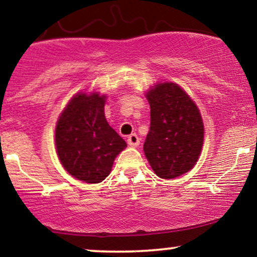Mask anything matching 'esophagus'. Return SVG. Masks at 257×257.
I'll use <instances>...</instances> for the list:
<instances>
[{
	"instance_id": "1",
	"label": "esophagus",
	"mask_w": 257,
	"mask_h": 257,
	"mask_svg": "<svg viewBox=\"0 0 257 257\" xmlns=\"http://www.w3.org/2000/svg\"><path fill=\"white\" fill-rule=\"evenodd\" d=\"M128 144L131 145L132 147H137L139 146V144H140V139H139V137L137 134H131L128 137Z\"/></svg>"
}]
</instances>
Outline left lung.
Masks as SVG:
<instances>
[{"mask_svg":"<svg viewBox=\"0 0 257 257\" xmlns=\"http://www.w3.org/2000/svg\"><path fill=\"white\" fill-rule=\"evenodd\" d=\"M151 124L144 144L150 166L162 179H175L196 166L204 124L196 102L179 84L162 82L146 91Z\"/></svg>","mask_w":257,"mask_h":257,"instance_id":"8db88e82","label":"left lung"}]
</instances>
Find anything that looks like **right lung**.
Masks as SVG:
<instances>
[{"mask_svg": "<svg viewBox=\"0 0 257 257\" xmlns=\"http://www.w3.org/2000/svg\"><path fill=\"white\" fill-rule=\"evenodd\" d=\"M105 94L79 91L61 112L55 126L61 166L73 178L88 184L107 178L114 158L126 147L105 118Z\"/></svg>", "mask_w": 257, "mask_h": 257, "instance_id": "right-lung-1", "label": "right lung"}]
</instances>
